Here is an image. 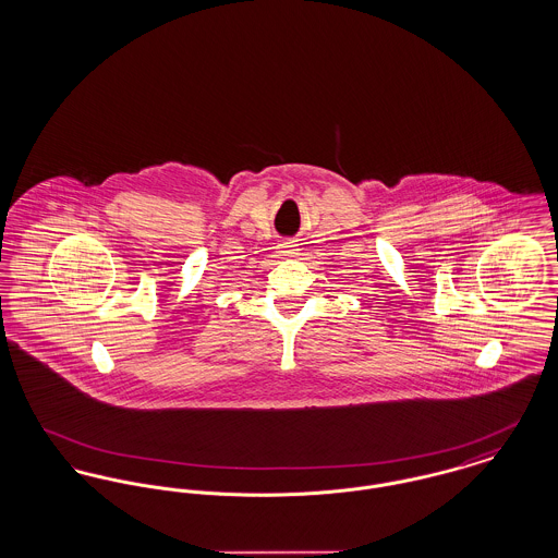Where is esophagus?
<instances>
[{
	"instance_id": "obj_1",
	"label": "esophagus",
	"mask_w": 558,
	"mask_h": 558,
	"mask_svg": "<svg viewBox=\"0 0 558 558\" xmlns=\"http://www.w3.org/2000/svg\"><path fill=\"white\" fill-rule=\"evenodd\" d=\"M296 244H294V240H287V242H282L280 246H278V253L282 255V257H294L296 255Z\"/></svg>"
}]
</instances>
